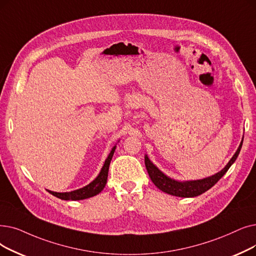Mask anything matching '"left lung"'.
<instances>
[{
	"label": "left lung",
	"mask_w": 256,
	"mask_h": 256,
	"mask_svg": "<svg viewBox=\"0 0 256 256\" xmlns=\"http://www.w3.org/2000/svg\"><path fill=\"white\" fill-rule=\"evenodd\" d=\"M242 146V141L240 142L236 152L231 158L229 163L225 166L224 170H222L220 172L211 176L209 178H206V179H203V180L190 181V182L174 181V180L170 179V178L166 176L162 172H160L157 168H156V166L150 161L148 156H146V170H148L150 180L152 181V183L156 186L159 188L160 190H162L163 192L168 194H172V196H176L192 198V196H196L204 194L205 192L210 190V188L212 187L214 184L218 183V181L227 172L230 166L236 160L240 152Z\"/></svg>",
	"instance_id": "8db88e82"
}]
</instances>
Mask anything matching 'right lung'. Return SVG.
I'll return each instance as SVG.
<instances>
[{
  "mask_svg": "<svg viewBox=\"0 0 256 256\" xmlns=\"http://www.w3.org/2000/svg\"><path fill=\"white\" fill-rule=\"evenodd\" d=\"M115 148H116V146H114L112 148V150H110L108 157L106 158V162L102 166L100 172H99L98 176L93 182H91L86 187L80 188V190L71 192H51V190H48V192L52 196H56L58 198H62V200H66V201H68V200H72V201H77V200H84V198L94 196L98 194L99 192H102V190H104L106 184L110 163V160H112Z\"/></svg>",
  "mask_w": 256,
  "mask_h": 256,
  "instance_id": "obj_1",
  "label": "right lung"
}]
</instances>
